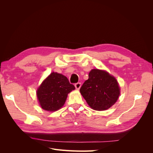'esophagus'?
Returning a JSON list of instances; mask_svg holds the SVG:
<instances>
[{
  "label": "esophagus",
  "mask_w": 153,
  "mask_h": 153,
  "mask_svg": "<svg viewBox=\"0 0 153 153\" xmlns=\"http://www.w3.org/2000/svg\"><path fill=\"white\" fill-rule=\"evenodd\" d=\"M75 88L76 89H80V88L81 87V83H80V82L76 83V84H75Z\"/></svg>",
  "instance_id": "34e87169"
}]
</instances>
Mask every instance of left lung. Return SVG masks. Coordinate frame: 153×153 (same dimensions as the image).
Listing matches in <instances>:
<instances>
[{
    "label": "left lung",
    "instance_id": "left-lung-1",
    "mask_svg": "<svg viewBox=\"0 0 153 153\" xmlns=\"http://www.w3.org/2000/svg\"><path fill=\"white\" fill-rule=\"evenodd\" d=\"M80 93L87 104L95 110H105L118 100L120 88L115 78L103 70L93 69L81 87Z\"/></svg>",
    "mask_w": 153,
    "mask_h": 153
}]
</instances>
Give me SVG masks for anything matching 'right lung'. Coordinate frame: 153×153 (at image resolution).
Returning a JSON list of instances; mask_svg holds the SVG:
<instances>
[{"mask_svg":"<svg viewBox=\"0 0 153 153\" xmlns=\"http://www.w3.org/2000/svg\"><path fill=\"white\" fill-rule=\"evenodd\" d=\"M75 89L66 76L52 73L37 90V97L43 109L53 112L64 105L68 93Z\"/></svg>","mask_w":153,"mask_h":153,"instance_id":"1","label":"right lung"}]
</instances>
